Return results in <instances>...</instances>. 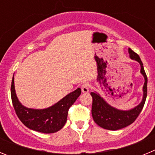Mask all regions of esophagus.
<instances>
[{
	"mask_svg": "<svg viewBox=\"0 0 155 155\" xmlns=\"http://www.w3.org/2000/svg\"><path fill=\"white\" fill-rule=\"evenodd\" d=\"M81 91L83 93H87L89 91V84L87 83H84L81 85Z\"/></svg>",
	"mask_w": 155,
	"mask_h": 155,
	"instance_id": "1",
	"label": "esophagus"
}]
</instances>
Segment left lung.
<instances>
[{
    "label": "left lung",
    "mask_w": 155,
    "mask_h": 155,
    "mask_svg": "<svg viewBox=\"0 0 155 155\" xmlns=\"http://www.w3.org/2000/svg\"><path fill=\"white\" fill-rule=\"evenodd\" d=\"M130 57L137 61L140 65V73L144 78V84L143 86V98L141 102L136 107L130 110H120L111 106L105 102L102 97L97 92H91L92 97L91 114L95 124L105 130H117L124 128L133 124L143 109L147 92V78L143 67V63L139 55L133 51L130 48L128 49Z\"/></svg>",
    "instance_id": "left-lung-1"
}]
</instances>
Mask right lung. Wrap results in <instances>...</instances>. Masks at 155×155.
I'll list each match as a JSON object with an SVG mask.
<instances>
[{"label":"right lung","mask_w":155,"mask_h":155,"mask_svg":"<svg viewBox=\"0 0 155 155\" xmlns=\"http://www.w3.org/2000/svg\"><path fill=\"white\" fill-rule=\"evenodd\" d=\"M81 93V90L78 87L50 107L34 109L25 107L18 101L15 89L14 77L11 86L12 103L19 120L28 128L44 134H53L64 127L67 122L68 110Z\"/></svg>","instance_id":"1"}]
</instances>
